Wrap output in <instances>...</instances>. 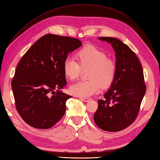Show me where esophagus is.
<instances>
[{"label":"esophagus","instance_id":"obj_1","mask_svg":"<svg viewBox=\"0 0 160 160\" xmlns=\"http://www.w3.org/2000/svg\"><path fill=\"white\" fill-rule=\"evenodd\" d=\"M80 99H81V100L85 101V102H88V101H90L91 100L90 98H86V97H81Z\"/></svg>","mask_w":160,"mask_h":160}]
</instances>
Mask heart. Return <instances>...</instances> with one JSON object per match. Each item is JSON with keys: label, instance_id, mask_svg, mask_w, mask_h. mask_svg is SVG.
Instances as JSON below:
<instances>
[{"label": "heart", "instance_id": "heart-1", "mask_svg": "<svg viewBox=\"0 0 160 160\" xmlns=\"http://www.w3.org/2000/svg\"><path fill=\"white\" fill-rule=\"evenodd\" d=\"M78 63L72 58H67L63 62V72L70 81L79 76L81 68H89L87 77L89 79L72 84L70 90L73 95L88 97L100 90L109 88L114 81L116 74L115 62L108 59L106 53L96 47L88 45L77 52Z\"/></svg>", "mask_w": 160, "mask_h": 160}]
</instances>
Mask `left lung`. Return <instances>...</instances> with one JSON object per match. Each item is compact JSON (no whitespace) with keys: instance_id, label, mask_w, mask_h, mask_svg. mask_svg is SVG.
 Here are the masks:
<instances>
[{"instance_id":"1","label":"left lung","mask_w":160,"mask_h":160,"mask_svg":"<svg viewBox=\"0 0 160 160\" xmlns=\"http://www.w3.org/2000/svg\"><path fill=\"white\" fill-rule=\"evenodd\" d=\"M98 40L109 43L114 50L116 74L103 100H98L94 120L101 129L116 132L127 128L136 118L146 85L141 63L128 46L115 38Z\"/></svg>"}]
</instances>
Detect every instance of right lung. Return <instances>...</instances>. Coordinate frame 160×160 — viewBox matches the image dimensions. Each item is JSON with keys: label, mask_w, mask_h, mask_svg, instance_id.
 I'll return each mask as SVG.
<instances>
[{"label": "right lung", "mask_w": 160, "mask_h": 160, "mask_svg": "<svg viewBox=\"0 0 160 160\" xmlns=\"http://www.w3.org/2000/svg\"><path fill=\"white\" fill-rule=\"evenodd\" d=\"M81 45L76 38L47 34L21 58L12 87L17 111L28 125L49 129L64 115L66 102L72 97L61 90L67 83L63 62Z\"/></svg>", "instance_id": "obj_1"}]
</instances>
